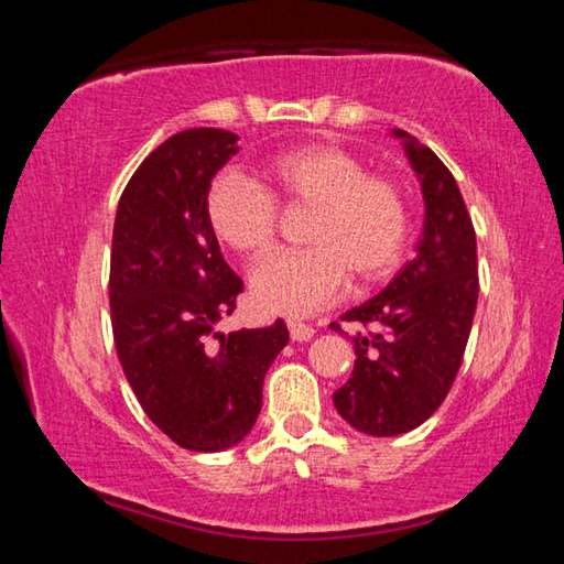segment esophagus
Here are the masks:
<instances>
[{"label": "esophagus", "mask_w": 564, "mask_h": 564, "mask_svg": "<svg viewBox=\"0 0 564 564\" xmlns=\"http://www.w3.org/2000/svg\"><path fill=\"white\" fill-rule=\"evenodd\" d=\"M289 333L295 343H305L313 338V333L316 330H313V326H305L301 321H289Z\"/></svg>", "instance_id": "34e87169"}]
</instances>
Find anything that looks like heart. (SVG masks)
Listing matches in <instances>:
<instances>
[{"label": "heart", "instance_id": "obj_1", "mask_svg": "<svg viewBox=\"0 0 564 564\" xmlns=\"http://www.w3.org/2000/svg\"><path fill=\"white\" fill-rule=\"evenodd\" d=\"M261 181L238 171L218 174L206 191V218L218 241L246 259L271 251L275 204L313 206L303 251L271 256L251 275L261 311L311 316L336 301L348 281L370 283L400 261L408 238V202L393 178L368 174L350 151L299 147L263 161Z\"/></svg>", "mask_w": 564, "mask_h": 564}]
</instances>
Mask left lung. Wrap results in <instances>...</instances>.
Listing matches in <instances>:
<instances>
[{
	"instance_id": "obj_1",
	"label": "left lung",
	"mask_w": 564,
	"mask_h": 564,
	"mask_svg": "<svg viewBox=\"0 0 564 564\" xmlns=\"http://www.w3.org/2000/svg\"><path fill=\"white\" fill-rule=\"evenodd\" d=\"M403 141L425 202L415 259L373 299L346 311L366 330L348 336L356 366L333 393L340 417L376 437L403 435L423 425L451 390L463 362L477 305L475 231L447 166L403 129ZM340 330L338 323H330Z\"/></svg>"
}]
</instances>
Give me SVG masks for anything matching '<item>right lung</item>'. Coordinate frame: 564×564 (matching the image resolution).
<instances>
[{"label": "right lung", "mask_w": 564, "mask_h": 564, "mask_svg": "<svg viewBox=\"0 0 564 564\" xmlns=\"http://www.w3.org/2000/svg\"><path fill=\"white\" fill-rule=\"evenodd\" d=\"M238 137L188 129L151 151L123 188L113 221L109 303L113 343L133 395L161 433L221 453L251 433L263 378L289 328L218 330L243 281L224 261L206 191Z\"/></svg>", "instance_id": "add662e5"}]
</instances>
